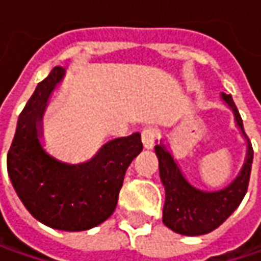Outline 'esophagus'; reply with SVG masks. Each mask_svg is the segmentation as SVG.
<instances>
[{"label": "esophagus", "mask_w": 261, "mask_h": 261, "mask_svg": "<svg viewBox=\"0 0 261 261\" xmlns=\"http://www.w3.org/2000/svg\"><path fill=\"white\" fill-rule=\"evenodd\" d=\"M142 142L144 149H152L153 144L156 142V131L152 128H144L142 131Z\"/></svg>", "instance_id": "34e87169"}]
</instances>
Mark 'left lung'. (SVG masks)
Here are the masks:
<instances>
[{"instance_id":"obj_1","label":"left lung","mask_w":261,"mask_h":261,"mask_svg":"<svg viewBox=\"0 0 261 261\" xmlns=\"http://www.w3.org/2000/svg\"><path fill=\"white\" fill-rule=\"evenodd\" d=\"M222 99L232 109L238 128L247 139L243 119L233 103L232 96L222 93ZM159 159V174L165 186L164 223L174 232L181 235H204L212 232L226 221L243 201L248 188L251 165H253V146L247 139V156L243 169L229 186L219 191H201L193 187L181 174L178 165L166 150L164 144L154 146Z\"/></svg>"}]
</instances>
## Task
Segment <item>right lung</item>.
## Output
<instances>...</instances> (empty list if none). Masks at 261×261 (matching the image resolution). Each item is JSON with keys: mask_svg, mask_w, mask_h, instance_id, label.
<instances>
[{"mask_svg": "<svg viewBox=\"0 0 261 261\" xmlns=\"http://www.w3.org/2000/svg\"><path fill=\"white\" fill-rule=\"evenodd\" d=\"M63 77V67H54L18 115L7 154V171L35 219L54 229L73 232L97 226L114 213L125 171L143 150V143L139 133L115 139L93 159L79 165L49 156L42 149L38 125L48 97Z\"/></svg>", "mask_w": 261, "mask_h": 261, "instance_id": "right-lung-1", "label": "right lung"}]
</instances>
